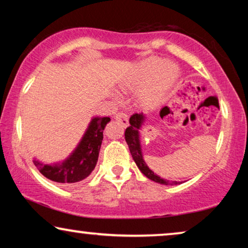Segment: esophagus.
<instances>
[{"label":"esophagus","instance_id":"1","mask_svg":"<svg viewBox=\"0 0 248 248\" xmlns=\"http://www.w3.org/2000/svg\"><path fill=\"white\" fill-rule=\"evenodd\" d=\"M115 120L120 122L122 125H124V126H127L128 125V116L126 113H124V111H118V113L115 115Z\"/></svg>","mask_w":248,"mask_h":248}]
</instances>
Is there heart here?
Listing matches in <instances>:
<instances>
[{
    "mask_svg": "<svg viewBox=\"0 0 248 248\" xmlns=\"http://www.w3.org/2000/svg\"><path fill=\"white\" fill-rule=\"evenodd\" d=\"M177 66L170 62H161L157 57H149L134 67L123 88L138 90V98L142 106L152 108L160 105L178 78Z\"/></svg>",
    "mask_w": 248,
    "mask_h": 248,
    "instance_id": "obj_1",
    "label": "heart"
}]
</instances>
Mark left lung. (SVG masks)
<instances>
[{
	"label": "left lung",
	"instance_id": "1",
	"mask_svg": "<svg viewBox=\"0 0 248 248\" xmlns=\"http://www.w3.org/2000/svg\"><path fill=\"white\" fill-rule=\"evenodd\" d=\"M164 108H162V109H164ZM143 120H144L143 113L133 114L130 117V126L126 127V130H125V141H126L128 149H130V152L132 157H133V160L135 161V164H137L139 169L142 171V174L147 176V177L149 179H151V181L159 183V184H164V185L181 184L179 182H176V181L171 182V181H167V179L160 178L159 176L155 175L154 171L150 170L148 166L145 165L143 157H142V154H141L140 140H139V128L141 127V124L143 123Z\"/></svg>",
	"mask_w": 248,
	"mask_h": 248
}]
</instances>
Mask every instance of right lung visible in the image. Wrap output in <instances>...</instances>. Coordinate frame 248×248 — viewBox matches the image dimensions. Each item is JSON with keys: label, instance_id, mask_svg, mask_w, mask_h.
I'll list each match as a JSON object with an SVG mask.
<instances>
[{"label": "right lung", "instance_id": "add662e5", "mask_svg": "<svg viewBox=\"0 0 248 248\" xmlns=\"http://www.w3.org/2000/svg\"><path fill=\"white\" fill-rule=\"evenodd\" d=\"M109 117H94L76 151L61 165H45L33 160L37 169L46 178L69 185L87 178L96 167L104 130Z\"/></svg>", "mask_w": 248, "mask_h": 248}]
</instances>
